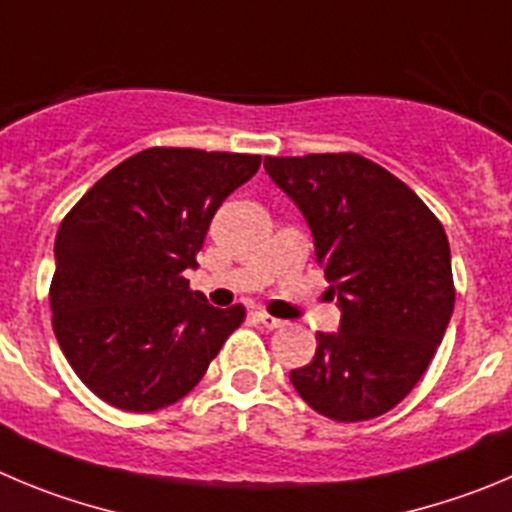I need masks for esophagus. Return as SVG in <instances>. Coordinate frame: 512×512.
Returning <instances> with one entry per match:
<instances>
[{
  "mask_svg": "<svg viewBox=\"0 0 512 512\" xmlns=\"http://www.w3.org/2000/svg\"><path fill=\"white\" fill-rule=\"evenodd\" d=\"M257 321H260L265 328H270V331H278V328L285 326V321H280V318H275V315L265 313V310H257Z\"/></svg>",
  "mask_w": 512,
  "mask_h": 512,
  "instance_id": "34e87169",
  "label": "esophagus"
}]
</instances>
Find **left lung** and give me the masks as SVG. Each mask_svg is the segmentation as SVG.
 Listing matches in <instances>:
<instances>
[{
  "mask_svg": "<svg viewBox=\"0 0 512 512\" xmlns=\"http://www.w3.org/2000/svg\"><path fill=\"white\" fill-rule=\"evenodd\" d=\"M265 171L303 212L341 308V331L318 333L290 381L328 419L381 417L422 379L455 308L442 222L358 154L265 156Z\"/></svg>",
  "mask_w": 512,
  "mask_h": 512,
  "instance_id": "obj_1",
  "label": "left lung"
}]
</instances>
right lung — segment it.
I'll list each match as a JSON object with an SVG mask.
<instances>
[{"label": "right lung", "mask_w": 512, "mask_h": 512, "mask_svg": "<svg viewBox=\"0 0 512 512\" xmlns=\"http://www.w3.org/2000/svg\"><path fill=\"white\" fill-rule=\"evenodd\" d=\"M262 156L146 148L95 181L55 237L52 328L78 379L126 412L189 394L245 308L189 288L209 222Z\"/></svg>", "instance_id": "1"}]
</instances>
